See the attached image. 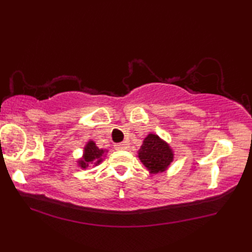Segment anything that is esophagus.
<instances>
[{
  "mask_svg": "<svg viewBox=\"0 0 252 252\" xmlns=\"http://www.w3.org/2000/svg\"><path fill=\"white\" fill-rule=\"evenodd\" d=\"M114 148H116V150H126V149H127V143L126 142L117 143L116 146H114Z\"/></svg>",
  "mask_w": 252,
  "mask_h": 252,
  "instance_id": "1",
  "label": "esophagus"
}]
</instances>
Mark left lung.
Returning a JSON list of instances; mask_svg holds the SVG:
<instances>
[{
  "label": "left lung",
  "mask_w": 252,
  "mask_h": 252,
  "mask_svg": "<svg viewBox=\"0 0 252 252\" xmlns=\"http://www.w3.org/2000/svg\"><path fill=\"white\" fill-rule=\"evenodd\" d=\"M173 156L169 144L153 133L148 134L138 151L139 159L152 174L165 171L173 161Z\"/></svg>",
  "instance_id": "left-lung-1"
}]
</instances>
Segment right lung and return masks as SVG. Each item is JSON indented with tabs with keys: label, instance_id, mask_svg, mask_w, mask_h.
Here are the masks:
<instances>
[{
	"label": "right lung",
	"instance_id": "add662e5",
	"mask_svg": "<svg viewBox=\"0 0 252 252\" xmlns=\"http://www.w3.org/2000/svg\"><path fill=\"white\" fill-rule=\"evenodd\" d=\"M105 152L108 151L103 150V149H99L96 147L95 142L90 140V141L85 144L83 157L78 161V163L82 169H87L90 163H94V165L100 164L102 160H103L102 158H103Z\"/></svg>",
	"mask_w": 252,
	"mask_h": 252
}]
</instances>
